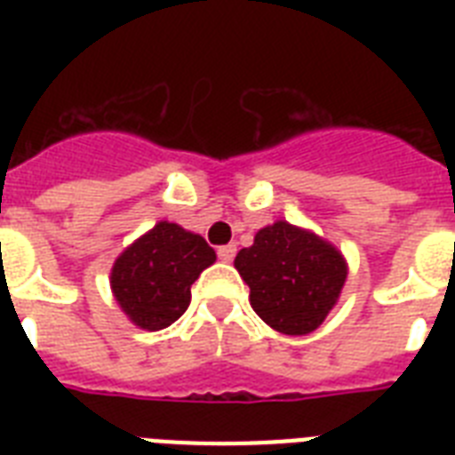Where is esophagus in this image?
<instances>
[{
    "instance_id": "34e87169",
    "label": "esophagus",
    "mask_w": 455,
    "mask_h": 455,
    "mask_svg": "<svg viewBox=\"0 0 455 455\" xmlns=\"http://www.w3.org/2000/svg\"><path fill=\"white\" fill-rule=\"evenodd\" d=\"M217 255H220L221 262H234V257H235V245L231 243V245H221L220 250H217Z\"/></svg>"
}]
</instances>
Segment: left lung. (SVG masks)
I'll return each mask as SVG.
<instances>
[{
  "mask_svg": "<svg viewBox=\"0 0 455 455\" xmlns=\"http://www.w3.org/2000/svg\"><path fill=\"white\" fill-rule=\"evenodd\" d=\"M257 316L283 335H309L338 304L347 259L311 228L278 220L259 228L234 259Z\"/></svg>",
  "mask_w": 455,
  "mask_h": 455,
  "instance_id": "left-lung-1",
  "label": "left lung"
}]
</instances>
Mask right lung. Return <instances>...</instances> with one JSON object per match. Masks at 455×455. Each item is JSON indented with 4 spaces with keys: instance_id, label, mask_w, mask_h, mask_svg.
<instances>
[{
    "instance_id": "1",
    "label": "right lung",
    "mask_w": 455,
    "mask_h": 455,
    "mask_svg": "<svg viewBox=\"0 0 455 455\" xmlns=\"http://www.w3.org/2000/svg\"><path fill=\"white\" fill-rule=\"evenodd\" d=\"M214 259L203 235L163 220L117 255L110 291L137 328L163 331L188 309L191 285Z\"/></svg>"
}]
</instances>
